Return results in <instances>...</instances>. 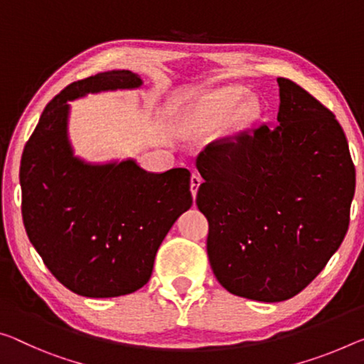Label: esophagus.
I'll list each match as a JSON object with an SVG mask.
<instances>
[{"mask_svg":"<svg viewBox=\"0 0 364 364\" xmlns=\"http://www.w3.org/2000/svg\"><path fill=\"white\" fill-rule=\"evenodd\" d=\"M200 183H203V178H200L198 173H193V175H191V194H193V198H196V194H198V189L200 186Z\"/></svg>","mask_w":364,"mask_h":364,"instance_id":"obj_1","label":"esophagus"}]
</instances>
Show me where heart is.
<instances>
[{"instance_id":"b5f03b06","label":"heart","mask_w":364,"mask_h":364,"mask_svg":"<svg viewBox=\"0 0 364 364\" xmlns=\"http://www.w3.org/2000/svg\"><path fill=\"white\" fill-rule=\"evenodd\" d=\"M243 97H245L243 89L225 87L222 90H218L217 94L212 97L210 105L217 113L228 114L235 112V108L240 105V102L243 100ZM257 113H259L257 103L255 100H245L238 108V112H236V121H238L240 126H245L247 123H251L252 119H256Z\"/></svg>"}]
</instances>
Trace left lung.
<instances>
[{
  "label": "left lung",
  "mask_w": 364,
  "mask_h": 364,
  "mask_svg": "<svg viewBox=\"0 0 364 364\" xmlns=\"http://www.w3.org/2000/svg\"><path fill=\"white\" fill-rule=\"evenodd\" d=\"M277 82V128L245 131L196 160L213 274L233 295L264 303L298 295L326 267L347 235L355 194L336 114L293 80Z\"/></svg>",
  "instance_id": "8db88e82"
}]
</instances>
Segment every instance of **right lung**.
I'll use <instances>...</instances> for the list:
<instances>
[{
  "instance_id": "1",
  "label": "right lung",
  "mask_w": 364,
  "mask_h": 364,
  "mask_svg": "<svg viewBox=\"0 0 364 364\" xmlns=\"http://www.w3.org/2000/svg\"><path fill=\"white\" fill-rule=\"evenodd\" d=\"M141 85L126 69L68 85L43 109L22 154L28 240L58 282L80 296L113 298L146 285L161 241L193 205L186 168L151 173L132 159L87 164L73 152L68 102Z\"/></svg>"
}]
</instances>
